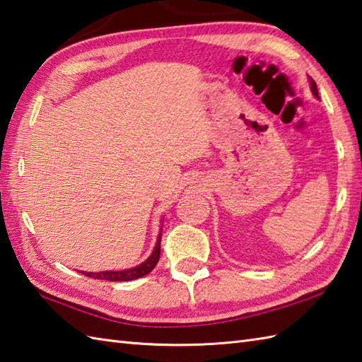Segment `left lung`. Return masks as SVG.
Listing matches in <instances>:
<instances>
[{
	"instance_id": "obj_1",
	"label": "left lung",
	"mask_w": 362,
	"mask_h": 362,
	"mask_svg": "<svg viewBox=\"0 0 362 362\" xmlns=\"http://www.w3.org/2000/svg\"><path fill=\"white\" fill-rule=\"evenodd\" d=\"M311 90H313V93L315 95V97L319 98V92H317V84H315L314 79H311Z\"/></svg>"
}]
</instances>
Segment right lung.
<instances>
[{
	"label": "right lung",
	"mask_w": 362,
	"mask_h": 362,
	"mask_svg": "<svg viewBox=\"0 0 362 362\" xmlns=\"http://www.w3.org/2000/svg\"><path fill=\"white\" fill-rule=\"evenodd\" d=\"M159 256H160V233H159L156 247H154L151 256L145 262L137 265V267L128 269V270H117V272H114V270L112 272H95V274H92V272H81V274H84L88 278L107 279V281H132V279H137V278L148 275L150 272L156 267Z\"/></svg>",
	"instance_id": "1"
}]
</instances>
